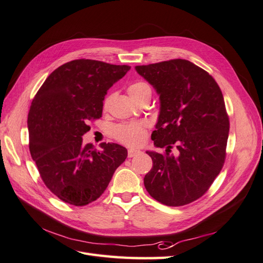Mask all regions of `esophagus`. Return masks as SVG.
Returning <instances> with one entry per match:
<instances>
[{"label": "esophagus", "mask_w": 263, "mask_h": 263, "mask_svg": "<svg viewBox=\"0 0 263 263\" xmlns=\"http://www.w3.org/2000/svg\"><path fill=\"white\" fill-rule=\"evenodd\" d=\"M140 154L139 150H136V149H128V157L129 158H133L135 156H137Z\"/></svg>", "instance_id": "1"}]
</instances>
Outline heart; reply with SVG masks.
I'll use <instances>...</instances> for the list:
<instances>
[{"mask_svg": "<svg viewBox=\"0 0 263 263\" xmlns=\"http://www.w3.org/2000/svg\"><path fill=\"white\" fill-rule=\"evenodd\" d=\"M127 92L135 101H139L145 95L151 94V86L146 81H135L127 87ZM109 101L110 97L108 95L103 103L104 109L108 107ZM148 127L149 124L146 121L122 123L116 125L113 128V136L123 145L128 147H139L146 141Z\"/></svg>", "mask_w": 263, "mask_h": 263, "instance_id": "1", "label": "heart"}]
</instances>
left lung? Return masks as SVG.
Here are the masks:
<instances>
[{
  "label": "left lung",
  "mask_w": 263,
  "mask_h": 263,
  "mask_svg": "<svg viewBox=\"0 0 263 263\" xmlns=\"http://www.w3.org/2000/svg\"><path fill=\"white\" fill-rule=\"evenodd\" d=\"M160 95V115L151 139L165 153L147 151L153 168L144 183L156 201L183 206L208 192L225 163L229 117L217 82L189 60L137 66ZM172 148L178 157L171 155Z\"/></svg>",
  "instance_id": "8db88e82"
}]
</instances>
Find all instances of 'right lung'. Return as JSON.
<instances>
[{
    "mask_svg": "<svg viewBox=\"0 0 263 263\" xmlns=\"http://www.w3.org/2000/svg\"><path fill=\"white\" fill-rule=\"evenodd\" d=\"M129 66L77 59L46 79L28 113L29 151L45 185L65 203L84 206L103 194L126 148L102 142L97 150L84 145L89 123L102 117L107 90Z\"/></svg>",
    "mask_w": 263,
    "mask_h": 263,
    "instance_id": "1",
    "label": "right lung"
}]
</instances>
